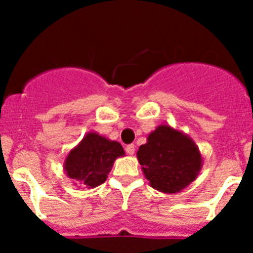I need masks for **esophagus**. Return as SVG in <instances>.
Returning <instances> with one entry per match:
<instances>
[{
    "instance_id": "1",
    "label": "esophagus",
    "mask_w": 253,
    "mask_h": 253,
    "mask_svg": "<svg viewBox=\"0 0 253 253\" xmlns=\"http://www.w3.org/2000/svg\"><path fill=\"white\" fill-rule=\"evenodd\" d=\"M125 151H126V153H128V154L133 156L134 152H135V146H134V144H129V146H126Z\"/></svg>"
}]
</instances>
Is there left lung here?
Instances as JSON below:
<instances>
[{"label": "left lung", "mask_w": 253, "mask_h": 253, "mask_svg": "<svg viewBox=\"0 0 253 253\" xmlns=\"http://www.w3.org/2000/svg\"><path fill=\"white\" fill-rule=\"evenodd\" d=\"M137 158L149 185L165 194L186 189L203 167V156L195 142L184 131L166 124L148 134Z\"/></svg>", "instance_id": "1"}]
</instances>
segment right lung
Instances as JSON below:
<instances>
[{
	"label": "right lung",
	"instance_id": "right-lung-1",
	"mask_svg": "<svg viewBox=\"0 0 253 253\" xmlns=\"http://www.w3.org/2000/svg\"><path fill=\"white\" fill-rule=\"evenodd\" d=\"M124 156V148L119 142L88 131L67 154L63 169L72 184L93 189L104 184L116 158Z\"/></svg>",
	"mask_w": 253,
	"mask_h": 253
}]
</instances>
